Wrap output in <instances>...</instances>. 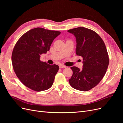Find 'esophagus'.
<instances>
[{
  "label": "esophagus",
  "mask_w": 123,
  "mask_h": 123,
  "mask_svg": "<svg viewBox=\"0 0 123 123\" xmlns=\"http://www.w3.org/2000/svg\"><path fill=\"white\" fill-rule=\"evenodd\" d=\"M59 68L61 69V68H65L66 67L63 65H60L59 66Z\"/></svg>",
  "instance_id": "obj_1"
}]
</instances>
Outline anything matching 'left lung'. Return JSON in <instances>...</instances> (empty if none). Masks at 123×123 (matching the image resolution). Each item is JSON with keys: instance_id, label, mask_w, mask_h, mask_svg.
I'll return each mask as SVG.
<instances>
[{"instance_id": "obj_1", "label": "left lung", "mask_w": 123, "mask_h": 123, "mask_svg": "<svg viewBox=\"0 0 123 123\" xmlns=\"http://www.w3.org/2000/svg\"><path fill=\"white\" fill-rule=\"evenodd\" d=\"M75 36L76 54L83 59V68L71 69L73 74L69 80L73 88L87 91L95 87L103 78L109 65V56L104 41L95 31L84 27L69 30Z\"/></svg>"}]
</instances>
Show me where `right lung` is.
Masks as SVG:
<instances>
[{"label": "right lung", "mask_w": 123, "mask_h": 123, "mask_svg": "<svg viewBox=\"0 0 123 123\" xmlns=\"http://www.w3.org/2000/svg\"><path fill=\"white\" fill-rule=\"evenodd\" d=\"M60 34L59 31L36 28L22 35L14 47V72L21 82L32 90H46L53 85L59 67L43 62L40 58L49 51L53 40Z\"/></svg>", "instance_id": "add662e5"}]
</instances>
